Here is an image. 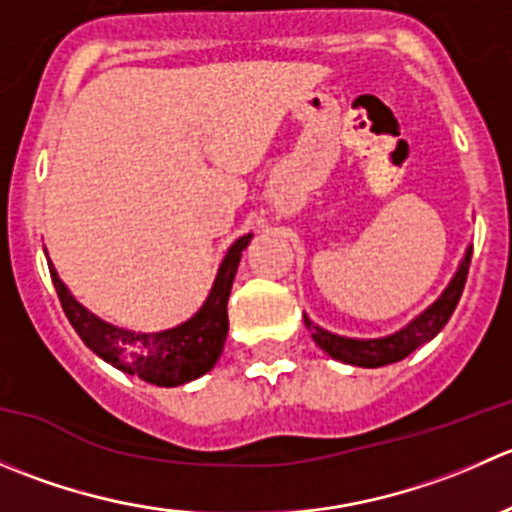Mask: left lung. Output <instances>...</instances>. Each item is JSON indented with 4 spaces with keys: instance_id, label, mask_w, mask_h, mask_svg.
<instances>
[{
    "instance_id": "obj_1",
    "label": "left lung",
    "mask_w": 512,
    "mask_h": 512,
    "mask_svg": "<svg viewBox=\"0 0 512 512\" xmlns=\"http://www.w3.org/2000/svg\"><path fill=\"white\" fill-rule=\"evenodd\" d=\"M471 255L473 250L468 247L466 257L458 265V272L453 275V280L448 282V287L443 289L441 297L431 304L428 309H423L416 319H411L404 329H399L396 334H389V337L381 339H349L339 337V334L327 332V329L317 327L312 319L304 314V324L312 332V339L324 349L332 359L344 361V364L352 366H364V369H376V366L394 364V361L406 359L414 349L421 347V344L431 342L446 322L451 319L453 309H456L458 299H461L463 287H466L468 267H471Z\"/></svg>"
}]
</instances>
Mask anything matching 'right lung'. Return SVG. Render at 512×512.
Here are the masks:
<instances>
[{
	"label": "right lung",
	"instance_id": "obj_1",
	"mask_svg": "<svg viewBox=\"0 0 512 512\" xmlns=\"http://www.w3.org/2000/svg\"><path fill=\"white\" fill-rule=\"evenodd\" d=\"M250 240L252 235H242L240 240L232 242L225 260L220 262L215 285L203 307L180 327L156 334H136L103 322L76 302L74 294L59 280L51 262L49 272L64 314L91 352L148 384L180 386L208 374L223 354L227 327H230L227 324V297H230L242 250L250 245Z\"/></svg>",
	"mask_w": 512,
	"mask_h": 512
}]
</instances>
